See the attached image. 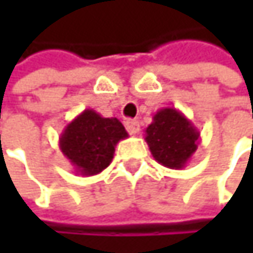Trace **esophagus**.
I'll return each mask as SVG.
<instances>
[{"label": "esophagus", "instance_id": "obj_1", "mask_svg": "<svg viewBox=\"0 0 253 253\" xmlns=\"http://www.w3.org/2000/svg\"><path fill=\"white\" fill-rule=\"evenodd\" d=\"M126 128L130 134H136V133L139 131V128H140V126H139V122H137V120H131V119H128V120H126Z\"/></svg>", "mask_w": 253, "mask_h": 253}]
</instances>
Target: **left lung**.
<instances>
[{
  "mask_svg": "<svg viewBox=\"0 0 253 253\" xmlns=\"http://www.w3.org/2000/svg\"><path fill=\"white\" fill-rule=\"evenodd\" d=\"M199 130L176 108H161L145 128V140L155 161L173 170H181L198 149Z\"/></svg>",
  "mask_w": 253,
  "mask_h": 253,
  "instance_id": "obj_1",
  "label": "left lung"
}]
</instances>
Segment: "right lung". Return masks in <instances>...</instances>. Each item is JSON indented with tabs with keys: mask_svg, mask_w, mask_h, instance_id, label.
Masks as SVG:
<instances>
[{
	"mask_svg": "<svg viewBox=\"0 0 253 253\" xmlns=\"http://www.w3.org/2000/svg\"><path fill=\"white\" fill-rule=\"evenodd\" d=\"M126 137L128 133L120 120L87 108L64 127L60 149L76 174L95 176L111 164L117 143Z\"/></svg>",
	"mask_w": 253,
	"mask_h": 253,
	"instance_id": "right-lung-1",
	"label": "right lung"
}]
</instances>
